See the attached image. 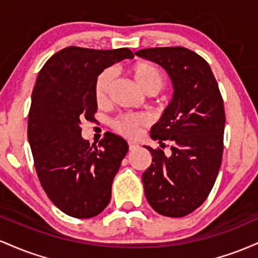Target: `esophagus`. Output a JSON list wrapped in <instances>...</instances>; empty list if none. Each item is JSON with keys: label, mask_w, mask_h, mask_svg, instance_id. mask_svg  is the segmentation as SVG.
Listing matches in <instances>:
<instances>
[{"label": "esophagus", "mask_w": 258, "mask_h": 258, "mask_svg": "<svg viewBox=\"0 0 258 258\" xmlns=\"http://www.w3.org/2000/svg\"><path fill=\"white\" fill-rule=\"evenodd\" d=\"M128 145H129V150H130V151H133V150L138 149V147H139V144L137 143V141H134V140H129L128 141Z\"/></svg>", "instance_id": "1"}]
</instances>
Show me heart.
I'll return each instance as SVG.
<instances>
[{"label": "heart", "instance_id": "obj_1", "mask_svg": "<svg viewBox=\"0 0 258 258\" xmlns=\"http://www.w3.org/2000/svg\"><path fill=\"white\" fill-rule=\"evenodd\" d=\"M132 75L135 83L144 92L147 90L158 91L164 85V75L158 67L149 62H138L132 67ZM112 80V71L101 72L95 82V96L97 101H103L108 94ZM147 123L145 114H121L113 120V128L125 137H135L140 126Z\"/></svg>", "mask_w": 258, "mask_h": 258}]
</instances>
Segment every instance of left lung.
Wrapping results in <instances>:
<instances>
[{
  "label": "left lung",
  "mask_w": 258,
  "mask_h": 258,
  "mask_svg": "<svg viewBox=\"0 0 258 258\" xmlns=\"http://www.w3.org/2000/svg\"><path fill=\"white\" fill-rule=\"evenodd\" d=\"M167 72L173 96L150 138L169 155L144 146L152 156L143 173L145 196L160 215L184 217L201 206L215 185L222 163L225 113L218 84L208 63L185 47L144 48L135 52Z\"/></svg>",
  "instance_id": "1"
}]
</instances>
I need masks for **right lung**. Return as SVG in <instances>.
Instances as JSON below:
<instances>
[{"mask_svg": "<svg viewBox=\"0 0 258 258\" xmlns=\"http://www.w3.org/2000/svg\"><path fill=\"white\" fill-rule=\"evenodd\" d=\"M134 58L129 48L92 50L71 46L40 71L31 95L28 140L37 176L48 199L66 215L91 218L109 204L112 183L128 143L108 134L98 146L82 137L80 124L97 111L95 82L101 72Z\"/></svg>", "mask_w": 258, "mask_h": 258, "instance_id": "1", "label": "right lung"}]
</instances>
